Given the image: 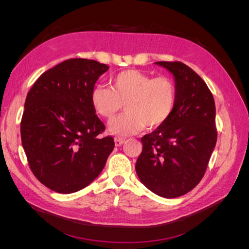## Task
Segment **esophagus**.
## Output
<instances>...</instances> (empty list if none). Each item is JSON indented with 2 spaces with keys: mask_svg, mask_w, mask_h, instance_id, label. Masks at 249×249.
I'll use <instances>...</instances> for the list:
<instances>
[{
  "mask_svg": "<svg viewBox=\"0 0 249 249\" xmlns=\"http://www.w3.org/2000/svg\"><path fill=\"white\" fill-rule=\"evenodd\" d=\"M114 142H115V146H120V145L124 144V138L116 137V138H114Z\"/></svg>",
  "mask_w": 249,
  "mask_h": 249,
  "instance_id": "34e87169",
  "label": "esophagus"
}]
</instances>
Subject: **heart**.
Masks as SVG:
<instances>
[{
    "instance_id": "b5f03b06",
    "label": "heart",
    "mask_w": 249,
    "mask_h": 249,
    "mask_svg": "<svg viewBox=\"0 0 249 249\" xmlns=\"http://www.w3.org/2000/svg\"><path fill=\"white\" fill-rule=\"evenodd\" d=\"M111 88L95 86L91 91L94 111L112 119L123 108L126 113L112 120L109 131L116 136H129L143 129L154 130L167 122L176 106L177 89L170 78L127 70L115 74Z\"/></svg>"
}]
</instances>
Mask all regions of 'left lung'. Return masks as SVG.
Here are the masks:
<instances>
[{
    "label": "left lung",
    "instance_id": "left-lung-1",
    "mask_svg": "<svg viewBox=\"0 0 249 249\" xmlns=\"http://www.w3.org/2000/svg\"><path fill=\"white\" fill-rule=\"evenodd\" d=\"M175 79L176 106L167 122L141 138L136 162L140 182L155 194L175 198L200 182L217 141L215 102L203 80L182 62H155Z\"/></svg>",
    "mask_w": 249,
    "mask_h": 249
}]
</instances>
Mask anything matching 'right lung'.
Returning <instances> with one entry per match:
<instances>
[{
	"instance_id": "add662e5",
	"label": "right lung",
	"mask_w": 249,
	"mask_h": 249,
	"mask_svg": "<svg viewBox=\"0 0 249 249\" xmlns=\"http://www.w3.org/2000/svg\"><path fill=\"white\" fill-rule=\"evenodd\" d=\"M109 66L82 58L43 72L27 94L21 144L33 175L51 190L77 192L99 177L114 148L100 138L105 124L91 105V91Z\"/></svg>"
}]
</instances>
